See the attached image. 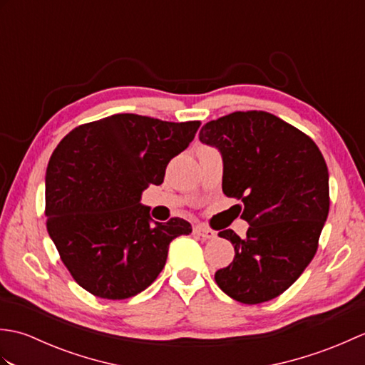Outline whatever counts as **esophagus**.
<instances>
[{
  "instance_id": "obj_1",
  "label": "esophagus",
  "mask_w": 365,
  "mask_h": 365,
  "mask_svg": "<svg viewBox=\"0 0 365 365\" xmlns=\"http://www.w3.org/2000/svg\"><path fill=\"white\" fill-rule=\"evenodd\" d=\"M192 232H195V235H197L199 238H202V240H213V238H216V232L205 227V226H196Z\"/></svg>"
}]
</instances>
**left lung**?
<instances>
[{"label": "left lung", "mask_w": 365, "mask_h": 365, "mask_svg": "<svg viewBox=\"0 0 365 365\" xmlns=\"http://www.w3.org/2000/svg\"><path fill=\"white\" fill-rule=\"evenodd\" d=\"M222 153V192L242 200L246 238L220 237L235 257L215 273L220 289L245 304L284 293L319 250L329 212L328 166L311 136L267 111H235L207 122L199 133Z\"/></svg>", "instance_id": "1"}]
</instances>
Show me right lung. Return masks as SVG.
Here are the masks:
<instances>
[{
	"label": "right lung",
	"instance_id": "add662e5",
	"mask_svg": "<svg viewBox=\"0 0 365 365\" xmlns=\"http://www.w3.org/2000/svg\"><path fill=\"white\" fill-rule=\"evenodd\" d=\"M199 127L114 114L73 128L54 149L45 177L46 230L84 290L105 299L135 297L165 268L169 243L191 234L182 218L152 224L139 199L163 183L168 163Z\"/></svg>",
	"mask_w": 365,
	"mask_h": 365
}]
</instances>
